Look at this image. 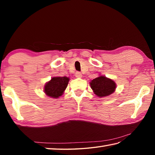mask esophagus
Wrapping results in <instances>:
<instances>
[{"mask_svg": "<svg viewBox=\"0 0 155 155\" xmlns=\"http://www.w3.org/2000/svg\"><path fill=\"white\" fill-rule=\"evenodd\" d=\"M75 77L77 78H81L82 77V74L79 72H77L75 74Z\"/></svg>", "mask_w": 155, "mask_h": 155, "instance_id": "obj_1", "label": "esophagus"}]
</instances>
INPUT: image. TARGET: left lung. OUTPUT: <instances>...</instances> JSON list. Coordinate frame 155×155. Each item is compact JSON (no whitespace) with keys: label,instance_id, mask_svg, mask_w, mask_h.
I'll use <instances>...</instances> for the list:
<instances>
[{"label":"left lung","instance_id":"left-lung-1","mask_svg":"<svg viewBox=\"0 0 155 155\" xmlns=\"http://www.w3.org/2000/svg\"><path fill=\"white\" fill-rule=\"evenodd\" d=\"M90 84L94 93L100 98L110 96L116 89L115 81L104 75L99 74V77L91 80Z\"/></svg>","mask_w":155,"mask_h":155}]
</instances>
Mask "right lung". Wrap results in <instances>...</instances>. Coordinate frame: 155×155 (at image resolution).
Listing matches in <instances>:
<instances>
[{"label": "right lung", "mask_w": 155, "mask_h": 155, "mask_svg": "<svg viewBox=\"0 0 155 155\" xmlns=\"http://www.w3.org/2000/svg\"><path fill=\"white\" fill-rule=\"evenodd\" d=\"M69 81L70 78L67 77H52L44 85V93L50 98H58L64 93Z\"/></svg>", "instance_id": "right-lung-1"}]
</instances>
